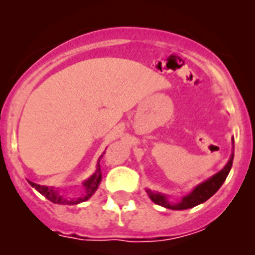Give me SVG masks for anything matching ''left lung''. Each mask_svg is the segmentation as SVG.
<instances>
[{"instance_id": "obj_1", "label": "left lung", "mask_w": 255, "mask_h": 255, "mask_svg": "<svg viewBox=\"0 0 255 255\" xmlns=\"http://www.w3.org/2000/svg\"><path fill=\"white\" fill-rule=\"evenodd\" d=\"M233 159H234V154L231 155L229 163H227L226 166L220 171V172L216 173L215 176H212L211 179L207 180V181L202 182L200 185H198L194 190L191 191L190 194L182 198V200L180 202V203L170 204L164 195L158 194V193H154V191L152 190H147L148 195H149V198L154 202L155 204L166 207V208H170V209L193 208V207L198 206V204L203 203V202H206L207 199H209V198H211L212 195L215 194L216 191L221 188V185H222L225 180H226L230 170H231V167H233Z\"/></svg>"}]
</instances>
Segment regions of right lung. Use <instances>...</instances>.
<instances>
[{"mask_svg":"<svg viewBox=\"0 0 255 255\" xmlns=\"http://www.w3.org/2000/svg\"><path fill=\"white\" fill-rule=\"evenodd\" d=\"M101 179H102V175H101V166H100V162H98V166H97V172L94 173L91 179L87 180V181L84 182V186H85V189H87V195H85L84 198H79V199H76V200L66 199V198L58 195L57 191H55L53 189L47 188V186L38 185V184H35V182L29 181V184H30L33 188L37 189L40 194L44 195L47 199L51 200L52 203H56V204H78V203H80V202H84V200L89 199V198H91L92 195L94 194V191L97 190V188H98V185H100Z\"/></svg>","mask_w":255,"mask_h":255,"instance_id":"add662e5","label":"right lung"}]
</instances>
